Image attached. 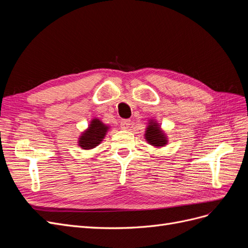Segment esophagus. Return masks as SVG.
I'll return each instance as SVG.
<instances>
[{
    "instance_id": "34e87169",
    "label": "esophagus",
    "mask_w": 248,
    "mask_h": 248,
    "mask_svg": "<svg viewBox=\"0 0 248 248\" xmlns=\"http://www.w3.org/2000/svg\"><path fill=\"white\" fill-rule=\"evenodd\" d=\"M120 125H121L122 129H127L131 125V121L129 119H124V120H122L121 123H120Z\"/></svg>"
}]
</instances>
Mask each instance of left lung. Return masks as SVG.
I'll use <instances>...</instances> for the list:
<instances>
[{"mask_svg":"<svg viewBox=\"0 0 248 248\" xmlns=\"http://www.w3.org/2000/svg\"><path fill=\"white\" fill-rule=\"evenodd\" d=\"M145 139L150 145L154 147H164L168 144V139L164 132L161 130L158 123L154 120H150L145 133Z\"/></svg>","mask_w":248,"mask_h":248,"instance_id":"8db88e82","label":"left lung"}]
</instances>
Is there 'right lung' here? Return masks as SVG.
<instances>
[{"label":"right lung","mask_w":248,"mask_h":248,"mask_svg":"<svg viewBox=\"0 0 248 248\" xmlns=\"http://www.w3.org/2000/svg\"><path fill=\"white\" fill-rule=\"evenodd\" d=\"M108 130V126L103 124L99 119H93L90 122L88 129L82 132L81 136L78 138V146L84 150L95 148L102 141Z\"/></svg>","instance_id":"right-lung-1"}]
</instances>
